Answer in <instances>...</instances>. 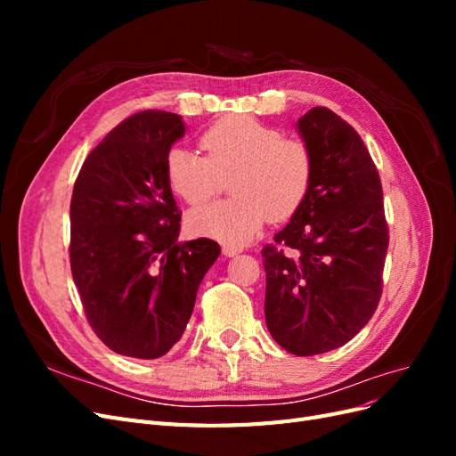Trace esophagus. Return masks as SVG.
<instances>
[{"label":"esophagus","mask_w":456,"mask_h":456,"mask_svg":"<svg viewBox=\"0 0 456 456\" xmlns=\"http://www.w3.org/2000/svg\"><path fill=\"white\" fill-rule=\"evenodd\" d=\"M223 253H224V256H236L241 253V247L228 243V245H223Z\"/></svg>","instance_id":"34e87169"}]
</instances>
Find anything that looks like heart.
I'll return each mask as SVG.
<instances>
[{"label":"heart","instance_id":"b5f03b06","mask_svg":"<svg viewBox=\"0 0 456 456\" xmlns=\"http://www.w3.org/2000/svg\"><path fill=\"white\" fill-rule=\"evenodd\" d=\"M200 146L205 158L173 148L165 158L171 190L190 205L211 200L230 176L232 198L203 205L188 215L191 233L230 245L253 240L268 216L291 218L305 203L314 158L306 142L289 139L249 116H230L207 129Z\"/></svg>","mask_w":456,"mask_h":456}]
</instances>
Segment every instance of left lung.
I'll return each mask as SVG.
<instances>
[{"label": "left lung", "instance_id": "left-lung-1", "mask_svg": "<svg viewBox=\"0 0 456 456\" xmlns=\"http://www.w3.org/2000/svg\"><path fill=\"white\" fill-rule=\"evenodd\" d=\"M314 158L308 196L262 249L266 325L295 355L352 340L375 314L388 251L382 186L362 136L329 108L297 121Z\"/></svg>", "mask_w": 456, "mask_h": 456}]
</instances>
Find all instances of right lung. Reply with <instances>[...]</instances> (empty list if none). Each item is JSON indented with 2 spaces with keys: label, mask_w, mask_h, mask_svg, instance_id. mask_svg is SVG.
Wrapping results in <instances>:
<instances>
[{
  "label": "right lung",
  "mask_w": 456,
  "mask_h": 456,
  "mask_svg": "<svg viewBox=\"0 0 456 456\" xmlns=\"http://www.w3.org/2000/svg\"><path fill=\"white\" fill-rule=\"evenodd\" d=\"M183 118L134 114L84 161L70 203V266L87 320L116 354L156 360L181 340L216 241L178 243L181 213L165 158Z\"/></svg>",
  "instance_id": "obj_1"
}]
</instances>
